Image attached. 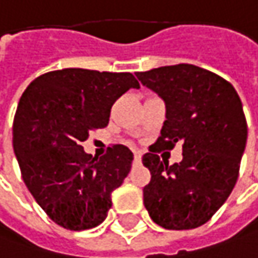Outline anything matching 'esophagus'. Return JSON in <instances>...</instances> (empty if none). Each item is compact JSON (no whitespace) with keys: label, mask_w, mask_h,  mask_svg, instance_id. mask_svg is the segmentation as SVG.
<instances>
[{"label":"esophagus","mask_w":258,"mask_h":258,"mask_svg":"<svg viewBox=\"0 0 258 258\" xmlns=\"http://www.w3.org/2000/svg\"><path fill=\"white\" fill-rule=\"evenodd\" d=\"M134 159H136V162H140L142 160V155L140 153H134Z\"/></svg>","instance_id":"34e87169"}]
</instances>
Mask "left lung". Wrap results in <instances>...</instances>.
<instances>
[{
  "label": "left lung",
  "instance_id": "left-lung-1",
  "mask_svg": "<svg viewBox=\"0 0 258 258\" xmlns=\"http://www.w3.org/2000/svg\"><path fill=\"white\" fill-rule=\"evenodd\" d=\"M166 108L156 142L143 156L152 178L143 188L144 207L165 229L205 225L229 197L247 143L242 103L231 83L191 64L137 73ZM183 143V160L169 165L156 152Z\"/></svg>",
  "mask_w": 258,
  "mask_h": 258
}]
</instances>
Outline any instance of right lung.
<instances>
[{
  "label": "right lung",
  "mask_w": 258,
  "mask_h": 258,
  "mask_svg": "<svg viewBox=\"0 0 258 258\" xmlns=\"http://www.w3.org/2000/svg\"><path fill=\"white\" fill-rule=\"evenodd\" d=\"M130 89H140L131 73L64 69L27 86L13 124V147L24 184L51 219L70 231L100 225L111 194L128 175V147H109L100 159L82 142L109 122L111 108Z\"/></svg>",
  "instance_id": "1"
}]
</instances>
